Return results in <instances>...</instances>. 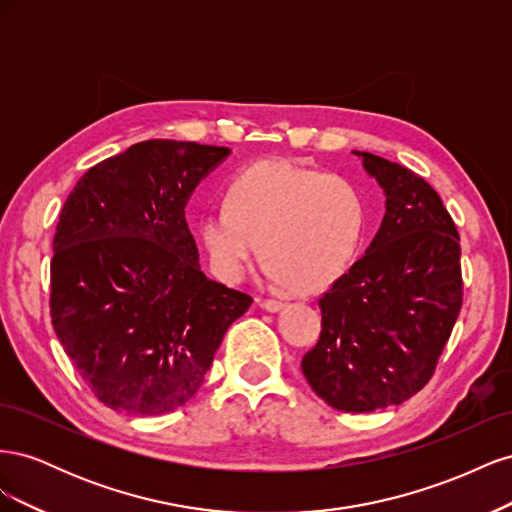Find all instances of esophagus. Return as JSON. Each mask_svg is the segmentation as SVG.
<instances>
[{"label": "esophagus", "instance_id": "1", "mask_svg": "<svg viewBox=\"0 0 512 512\" xmlns=\"http://www.w3.org/2000/svg\"><path fill=\"white\" fill-rule=\"evenodd\" d=\"M284 305V299H260V307H265L267 312H277V309H282Z\"/></svg>", "mask_w": 512, "mask_h": 512}]
</instances>
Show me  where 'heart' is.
<instances>
[{
    "mask_svg": "<svg viewBox=\"0 0 512 512\" xmlns=\"http://www.w3.org/2000/svg\"><path fill=\"white\" fill-rule=\"evenodd\" d=\"M367 230L363 192L342 177L288 162H262L228 183L226 207L200 213L196 235L211 269L239 282L260 247L265 273L314 292L342 277Z\"/></svg>",
    "mask_w": 512,
    "mask_h": 512,
    "instance_id": "obj_1",
    "label": "heart"
}]
</instances>
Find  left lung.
I'll list each match as a JSON object with an SVG mask.
<instances>
[{
    "instance_id": "obj_1",
    "label": "left lung",
    "mask_w": 512,
    "mask_h": 512,
    "mask_svg": "<svg viewBox=\"0 0 512 512\" xmlns=\"http://www.w3.org/2000/svg\"><path fill=\"white\" fill-rule=\"evenodd\" d=\"M386 194L365 254L318 299L322 331L301 369L342 412L399 406L431 380L463 303L455 222L410 168L354 151Z\"/></svg>"
}]
</instances>
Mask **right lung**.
<instances>
[{
    "instance_id": "1",
    "label": "right lung",
    "mask_w": 512,
    "mask_h": 512,
    "mask_svg": "<svg viewBox=\"0 0 512 512\" xmlns=\"http://www.w3.org/2000/svg\"><path fill=\"white\" fill-rule=\"evenodd\" d=\"M230 153L136 143L91 166L61 209L51 322L104 406L158 416L188 404L252 297L200 271L185 205Z\"/></svg>"
}]
</instances>
